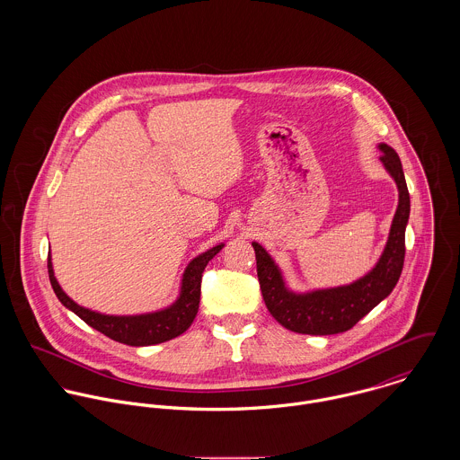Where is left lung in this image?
Listing matches in <instances>:
<instances>
[{"instance_id":"8db88e82","label":"left lung","mask_w":460,"mask_h":460,"mask_svg":"<svg viewBox=\"0 0 460 460\" xmlns=\"http://www.w3.org/2000/svg\"><path fill=\"white\" fill-rule=\"evenodd\" d=\"M381 161L398 188V207L386 248L376 267L350 285L321 288L305 294L292 292L279 267L259 243H253L257 274L263 301L270 315L283 326L301 334H336L356 326L370 310L386 299L402 274L405 257V226L411 199L398 154L386 143L379 145Z\"/></svg>"}]
</instances>
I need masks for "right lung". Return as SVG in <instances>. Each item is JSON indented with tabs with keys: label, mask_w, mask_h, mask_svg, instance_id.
I'll return each instance as SVG.
<instances>
[{
	"label": "right lung",
	"mask_w": 460,
	"mask_h": 460,
	"mask_svg": "<svg viewBox=\"0 0 460 460\" xmlns=\"http://www.w3.org/2000/svg\"><path fill=\"white\" fill-rule=\"evenodd\" d=\"M225 244H217L205 253L193 259L184 270L181 294L177 301L159 312L141 314V315H104L88 308L79 306L74 303L66 292L62 290L60 283L55 278L51 255L48 259V272L53 285V290L60 303L74 312L81 321H84L90 328L101 331L108 338L132 345V347H145L168 341L179 334H182L195 321L199 306V287H201V272L208 261L214 259L221 252Z\"/></svg>",
	"instance_id": "obj_1"
}]
</instances>
